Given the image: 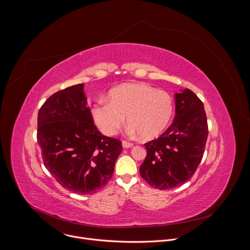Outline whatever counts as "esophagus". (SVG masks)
<instances>
[{
  "label": "esophagus",
  "mask_w": 250,
  "mask_h": 250,
  "mask_svg": "<svg viewBox=\"0 0 250 250\" xmlns=\"http://www.w3.org/2000/svg\"><path fill=\"white\" fill-rule=\"evenodd\" d=\"M133 146V144H131V142H128L126 140H123V147L124 148H128V147H131Z\"/></svg>",
  "instance_id": "1"
}]
</instances>
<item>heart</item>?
<instances>
[{"instance_id":"b5f03b06","label":"heart","mask_w":250,"mask_h":250,"mask_svg":"<svg viewBox=\"0 0 250 250\" xmlns=\"http://www.w3.org/2000/svg\"><path fill=\"white\" fill-rule=\"evenodd\" d=\"M174 110L170 94L142 83L123 84L109 93V102L98 101L92 117L103 133L116 135L125 123L130 133L145 139L158 136L168 125Z\"/></svg>"}]
</instances>
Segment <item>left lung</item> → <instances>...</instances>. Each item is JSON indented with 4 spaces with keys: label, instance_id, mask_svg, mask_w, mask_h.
<instances>
[{
    "label": "left lung",
    "instance_id": "1",
    "mask_svg": "<svg viewBox=\"0 0 250 250\" xmlns=\"http://www.w3.org/2000/svg\"><path fill=\"white\" fill-rule=\"evenodd\" d=\"M173 124L145 146L140 176L151 187L168 190L190 180L205 152L208 122L203 102L190 89L176 94Z\"/></svg>",
    "mask_w": 250,
    "mask_h": 250
}]
</instances>
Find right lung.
<instances>
[{
	"label": "right lung",
	"instance_id": "obj_1",
	"mask_svg": "<svg viewBox=\"0 0 250 250\" xmlns=\"http://www.w3.org/2000/svg\"><path fill=\"white\" fill-rule=\"evenodd\" d=\"M83 90L78 84L51 95L40 109L37 136L54 179L68 191L89 195L109 183L123 146L98 130Z\"/></svg>",
	"mask_w": 250,
	"mask_h": 250
}]
</instances>
